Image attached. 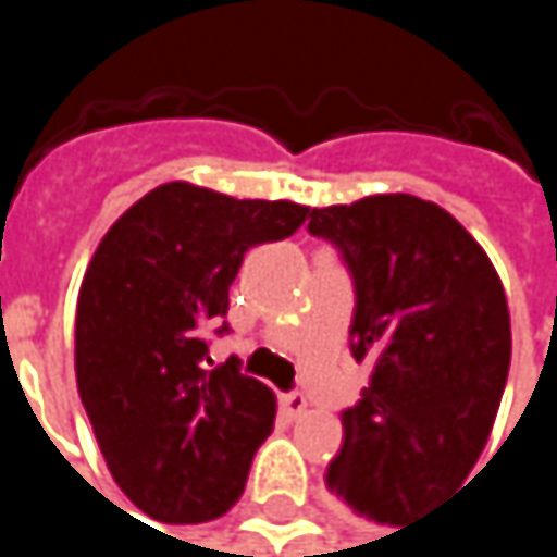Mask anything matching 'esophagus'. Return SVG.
Here are the masks:
<instances>
[{"instance_id":"esophagus-1","label":"esophagus","mask_w":557,"mask_h":557,"mask_svg":"<svg viewBox=\"0 0 557 557\" xmlns=\"http://www.w3.org/2000/svg\"><path fill=\"white\" fill-rule=\"evenodd\" d=\"M306 412V396L302 393H286V396H280V416L283 419H299Z\"/></svg>"}]
</instances>
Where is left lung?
<instances>
[{
  "label": "left lung",
  "mask_w": 557,
  "mask_h": 557,
  "mask_svg": "<svg viewBox=\"0 0 557 557\" xmlns=\"http://www.w3.org/2000/svg\"><path fill=\"white\" fill-rule=\"evenodd\" d=\"M309 232L355 274L351 355L371 364L325 487L399 525L448 497L491 438L512 355L500 274L451 212L409 193L312 209Z\"/></svg>",
  "instance_id": "8db88e82"
}]
</instances>
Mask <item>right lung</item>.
Returning <instances> with one entry per match:
<instances>
[{
	"instance_id": "right-lung-1",
	"label": "right lung",
	"mask_w": 557,
	"mask_h": 557,
	"mask_svg": "<svg viewBox=\"0 0 557 557\" xmlns=\"http://www.w3.org/2000/svg\"><path fill=\"white\" fill-rule=\"evenodd\" d=\"M309 206L161 183L102 235L76 296L73 368L112 481L145 516L209 522L242 497L277 396L235 361L202 368L245 251Z\"/></svg>"
}]
</instances>
